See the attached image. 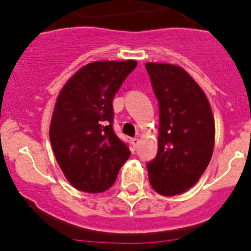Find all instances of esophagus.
<instances>
[{
  "label": "esophagus",
  "instance_id": "obj_1",
  "mask_svg": "<svg viewBox=\"0 0 251 251\" xmlns=\"http://www.w3.org/2000/svg\"><path fill=\"white\" fill-rule=\"evenodd\" d=\"M138 143H139V139L138 138H133L132 139V146H133V148H134V150H136V148H137Z\"/></svg>",
  "mask_w": 251,
  "mask_h": 251
}]
</instances>
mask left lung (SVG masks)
Here are the masks:
<instances>
[{
    "mask_svg": "<svg viewBox=\"0 0 251 251\" xmlns=\"http://www.w3.org/2000/svg\"><path fill=\"white\" fill-rule=\"evenodd\" d=\"M159 104L158 152L147 165L152 188L175 196L196 185L212 157L215 121L200 85L174 64H146Z\"/></svg>",
    "mask_w": 251,
    "mask_h": 251,
    "instance_id": "left-lung-1",
    "label": "left lung"
}]
</instances>
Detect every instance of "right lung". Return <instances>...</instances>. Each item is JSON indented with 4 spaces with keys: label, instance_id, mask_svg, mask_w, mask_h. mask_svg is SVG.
<instances>
[{
    "label": "right lung",
    "instance_id": "right-lung-1",
    "mask_svg": "<svg viewBox=\"0 0 251 251\" xmlns=\"http://www.w3.org/2000/svg\"><path fill=\"white\" fill-rule=\"evenodd\" d=\"M136 60L94 61L63 86L50 122L57 165L79 191L98 194L115 182L130 151L113 130V98Z\"/></svg>",
    "mask_w": 251,
    "mask_h": 251
}]
</instances>
